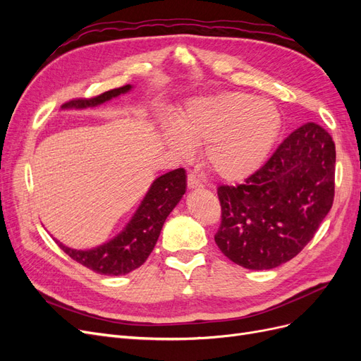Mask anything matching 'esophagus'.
<instances>
[{"label":"esophagus","mask_w":361,"mask_h":361,"mask_svg":"<svg viewBox=\"0 0 361 361\" xmlns=\"http://www.w3.org/2000/svg\"><path fill=\"white\" fill-rule=\"evenodd\" d=\"M203 187V182L199 179L197 174L190 173L188 174V188L194 190V188H202Z\"/></svg>","instance_id":"1"}]
</instances>
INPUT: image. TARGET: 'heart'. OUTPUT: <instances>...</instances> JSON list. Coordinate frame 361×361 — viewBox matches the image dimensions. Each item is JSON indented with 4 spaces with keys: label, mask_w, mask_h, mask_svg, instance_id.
Wrapping results in <instances>:
<instances>
[{
    "label": "heart",
    "mask_w": 361,
    "mask_h": 361,
    "mask_svg": "<svg viewBox=\"0 0 361 361\" xmlns=\"http://www.w3.org/2000/svg\"><path fill=\"white\" fill-rule=\"evenodd\" d=\"M281 117L274 104L243 92L192 99L178 126H164V140L180 158L192 145L204 146V159L218 178L228 182L253 174L274 146Z\"/></svg>",
    "instance_id": "obj_1"
}]
</instances>
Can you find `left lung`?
I'll return each mask as SVG.
<instances>
[{
  "label": "left lung",
  "instance_id": "left-lung-1",
  "mask_svg": "<svg viewBox=\"0 0 361 361\" xmlns=\"http://www.w3.org/2000/svg\"><path fill=\"white\" fill-rule=\"evenodd\" d=\"M334 171L331 135L314 122L295 129L244 183L218 187V248L248 269H271L293 259L331 209Z\"/></svg>",
  "mask_w": 361,
  "mask_h": 361
}]
</instances>
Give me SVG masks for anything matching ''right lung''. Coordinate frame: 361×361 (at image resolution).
I'll return each mask as SVG.
<instances>
[{
	"label": "right lung",
	"mask_w": 361,
	"mask_h": 361,
	"mask_svg": "<svg viewBox=\"0 0 361 361\" xmlns=\"http://www.w3.org/2000/svg\"><path fill=\"white\" fill-rule=\"evenodd\" d=\"M133 89L128 84L118 89L108 90L90 99H72L63 105V108H87L101 105L113 97L126 93ZM187 188V174L183 169H176L162 174L150 185L146 197L138 206L133 220L114 239L104 245L92 250H73L57 241L60 248L71 256L75 262L89 268L97 274L104 276H123L137 269L146 262L154 250L164 221L169 214L179 203Z\"/></svg>",
	"instance_id": "right-lung-1"
}]
</instances>
